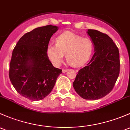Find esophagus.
I'll return each mask as SVG.
<instances>
[{"instance_id":"obj_1","label":"esophagus","mask_w":130,"mask_h":130,"mask_svg":"<svg viewBox=\"0 0 130 130\" xmlns=\"http://www.w3.org/2000/svg\"><path fill=\"white\" fill-rule=\"evenodd\" d=\"M68 69H62V73H66V72L68 71Z\"/></svg>"}]
</instances>
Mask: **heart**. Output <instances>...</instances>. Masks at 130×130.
Listing matches in <instances>:
<instances>
[{
    "instance_id": "obj_1",
    "label": "heart",
    "mask_w": 130,
    "mask_h": 130,
    "mask_svg": "<svg viewBox=\"0 0 130 130\" xmlns=\"http://www.w3.org/2000/svg\"><path fill=\"white\" fill-rule=\"evenodd\" d=\"M94 45L91 40L83 38L71 32H64L56 39V45L49 44L47 47V55L53 64L59 66L64 56L73 66L84 65L90 59Z\"/></svg>"
}]
</instances>
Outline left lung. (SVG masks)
<instances>
[{
  "mask_svg": "<svg viewBox=\"0 0 130 130\" xmlns=\"http://www.w3.org/2000/svg\"><path fill=\"white\" fill-rule=\"evenodd\" d=\"M94 46L89 63L76 75L73 87L82 98L96 100L105 97L114 88L120 74V53L110 37L96 30L88 29Z\"/></svg>",
  "mask_w": 130,
  "mask_h": 130,
  "instance_id": "8db88e82",
  "label": "left lung"
}]
</instances>
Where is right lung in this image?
Instances as JSON below:
<instances>
[{
  "label": "right lung",
  "mask_w": 130,
  "mask_h": 130,
  "mask_svg": "<svg viewBox=\"0 0 130 130\" xmlns=\"http://www.w3.org/2000/svg\"><path fill=\"white\" fill-rule=\"evenodd\" d=\"M57 30L52 25L36 28L20 39L12 51L9 78L15 90L31 101L46 97L62 73V69L53 66L46 53Z\"/></svg>",
  "instance_id": "add662e5"
}]
</instances>
